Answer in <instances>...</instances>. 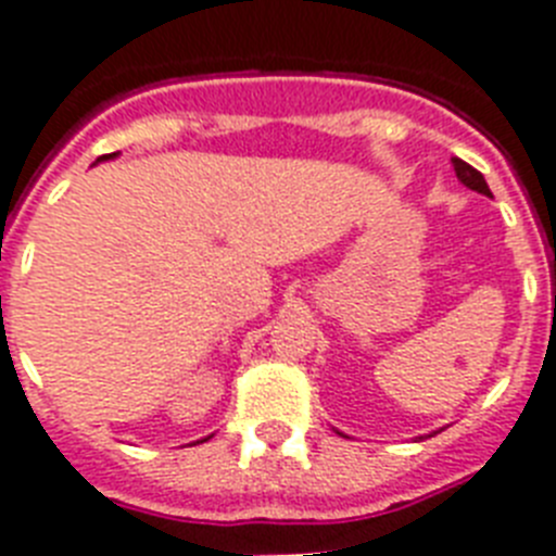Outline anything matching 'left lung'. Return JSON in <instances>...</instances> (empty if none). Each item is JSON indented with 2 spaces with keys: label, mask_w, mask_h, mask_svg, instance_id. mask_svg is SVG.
Wrapping results in <instances>:
<instances>
[{
  "label": "left lung",
  "mask_w": 556,
  "mask_h": 556,
  "mask_svg": "<svg viewBox=\"0 0 556 556\" xmlns=\"http://www.w3.org/2000/svg\"><path fill=\"white\" fill-rule=\"evenodd\" d=\"M452 166H455V175H458L460 184L469 186L472 191H480V194H492L486 186V180H483V175H480L475 166H469V163L460 161V157H452Z\"/></svg>",
  "instance_id": "left-lung-1"
}]
</instances>
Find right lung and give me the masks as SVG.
<instances>
[{"instance_id":"add662e5","label":"right lung","mask_w":556,"mask_h":556,"mask_svg":"<svg viewBox=\"0 0 556 556\" xmlns=\"http://www.w3.org/2000/svg\"><path fill=\"white\" fill-rule=\"evenodd\" d=\"M104 157H106V155H104Z\"/></svg>"}]
</instances>
